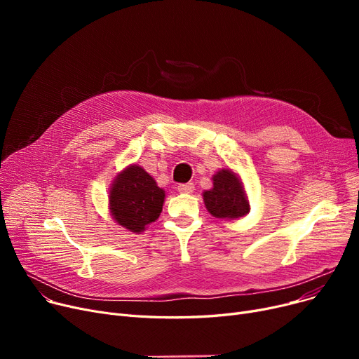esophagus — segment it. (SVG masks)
<instances>
[{
  "label": "esophagus",
  "mask_w": 359,
  "mask_h": 359,
  "mask_svg": "<svg viewBox=\"0 0 359 359\" xmlns=\"http://www.w3.org/2000/svg\"><path fill=\"white\" fill-rule=\"evenodd\" d=\"M177 191L180 194H192L195 191V186L194 183H184V184H179L177 186Z\"/></svg>",
  "instance_id": "1"
}]
</instances>
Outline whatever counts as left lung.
Wrapping results in <instances>:
<instances>
[{
  "mask_svg": "<svg viewBox=\"0 0 359 359\" xmlns=\"http://www.w3.org/2000/svg\"><path fill=\"white\" fill-rule=\"evenodd\" d=\"M208 212L222 221L243 218L250 212L244 184L231 168H221L212 176V187L202 192Z\"/></svg>",
  "mask_w": 359,
  "mask_h": 359,
  "instance_id": "obj_1",
  "label": "left lung"
}]
</instances>
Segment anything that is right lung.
I'll return each instance as SVG.
<instances>
[{
	"label": "right lung",
	"mask_w": 359,
	"mask_h": 359,
	"mask_svg": "<svg viewBox=\"0 0 359 359\" xmlns=\"http://www.w3.org/2000/svg\"><path fill=\"white\" fill-rule=\"evenodd\" d=\"M165 191L138 164H129L109 187V211L121 227L141 234L161 211Z\"/></svg>",
	"instance_id": "obj_1"
}]
</instances>
